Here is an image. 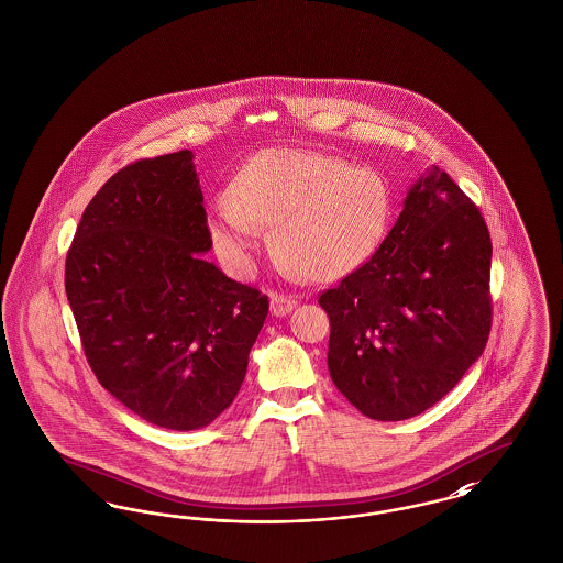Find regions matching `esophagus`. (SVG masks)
<instances>
[{"label": "esophagus", "instance_id": "1", "mask_svg": "<svg viewBox=\"0 0 563 563\" xmlns=\"http://www.w3.org/2000/svg\"><path fill=\"white\" fill-rule=\"evenodd\" d=\"M297 306V297L287 294H274L269 299V310L274 317H285Z\"/></svg>", "mask_w": 563, "mask_h": 563}]
</instances>
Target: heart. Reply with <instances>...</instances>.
Listing matches in <instances>:
<instances>
[{"label": "heart", "instance_id": "heart-1", "mask_svg": "<svg viewBox=\"0 0 563 563\" xmlns=\"http://www.w3.org/2000/svg\"><path fill=\"white\" fill-rule=\"evenodd\" d=\"M395 198L384 175L312 150L272 147L234 173L209 205L214 251L234 274L253 268L262 228L276 257L308 280H338L365 266L388 236Z\"/></svg>", "mask_w": 563, "mask_h": 563}]
</instances>
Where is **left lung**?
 Segmentation results:
<instances>
[{"label":"left lung","instance_id":"obj_1","mask_svg":"<svg viewBox=\"0 0 563 563\" xmlns=\"http://www.w3.org/2000/svg\"><path fill=\"white\" fill-rule=\"evenodd\" d=\"M492 241L479 209L437 166L407 191L374 257L319 297L333 384L363 416L413 418L479 358L492 329Z\"/></svg>","mask_w":563,"mask_h":563}]
</instances>
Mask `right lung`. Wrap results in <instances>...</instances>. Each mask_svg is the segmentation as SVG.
I'll return each mask as SVG.
<instances>
[{"mask_svg": "<svg viewBox=\"0 0 563 563\" xmlns=\"http://www.w3.org/2000/svg\"><path fill=\"white\" fill-rule=\"evenodd\" d=\"M191 152L120 168L84 209L65 291L90 369L139 418L202 429L241 390L268 297L209 264Z\"/></svg>", "mask_w": 563, "mask_h": 563, "instance_id": "add662e5", "label": "right lung"}]
</instances>
